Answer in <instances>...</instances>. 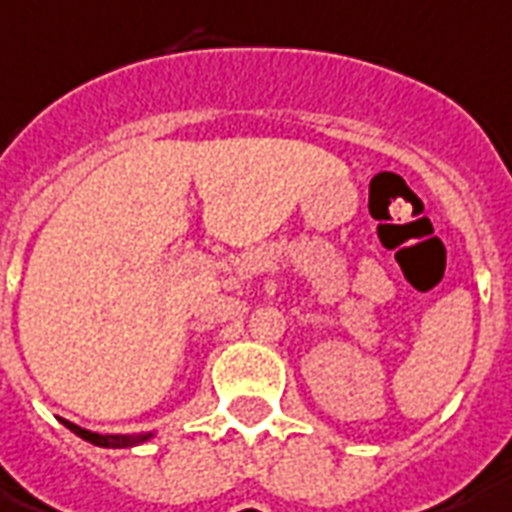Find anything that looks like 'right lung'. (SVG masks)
<instances>
[{
	"instance_id": "add662e5",
	"label": "right lung",
	"mask_w": 512,
	"mask_h": 512,
	"mask_svg": "<svg viewBox=\"0 0 512 512\" xmlns=\"http://www.w3.org/2000/svg\"><path fill=\"white\" fill-rule=\"evenodd\" d=\"M63 425L69 427L71 433H77L79 438H85V441L95 443V446H106V449H122V446H133L138 441H146L149 435H141V438H128V435H98V433H90V430H82V427L71 425L63 419Z\"/></svg>"
}]
</instances>
